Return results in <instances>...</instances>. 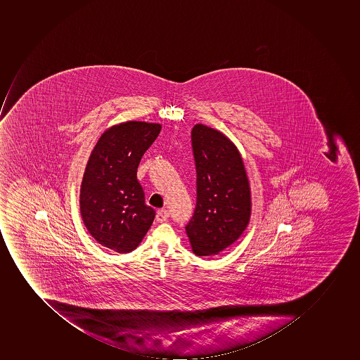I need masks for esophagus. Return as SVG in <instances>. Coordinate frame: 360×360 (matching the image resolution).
<instances>
[{
  "label": "esophagus",
  "mask_w": 360,
  "mask_h": 360,
  "mask_svg": "<svg viewBox=\"0 0 360 360\" xmlns=\"http://www.w3.org/2000/svg\"><path fill=\"white\" fill-rule=\"evenodd\" d=\"M169 218V213L167 210H160L156 214V220L158 222H165Z\"/></svg>",
  "instance_id": "34e87169"
}]
</instances>
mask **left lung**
Returning a JSON list of instances; mask_svg holds the SVG:
<instances>
[{
	"mask_svg": "<svg viewBox=\"0 0 360 360\" xmlns=\"http://www.w3.org/2000/svg\"><path fill=\"white\" fill-rule=\"evenodd\" d=\"M191 147L197 197L186 233L193 253L209 257L235 243L248 227L251 191L240 154L224 134L196 124Z\"/></svg>",
	"mask_w": 360,
	"mask_h": 360,
	"instance_id": "obj_1",
	"label": "left lung"
}]
</instances>
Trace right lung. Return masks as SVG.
<instances>
[{"instance_id": "1", "label": "right lung", "mask_w": 360, "mask_h": 360, "mask_svg": "<svg viewBox=\"0 0 360 360\" xmlns=\"http://www.w3.org/2000/svg\"><path fill=\"white\" fill-rule=\"evenodd\" d=\"M160 129L134 121L110 127L86 164L79 195L82 218L99 244L118 253L136 250L154 221L155 210L146 204L136 171Z\"/></svg>"}]
</instances>
